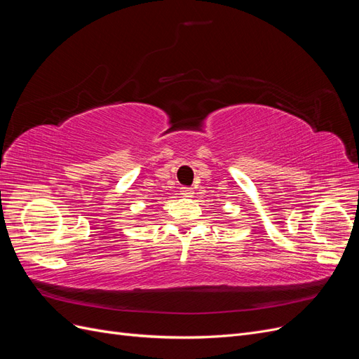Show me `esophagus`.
<instances>
[{
  "label": "esophagus",
  "mask_w": 359,
  "mask_h": 359,
  "mask_svg": "<svg viewBox=\"0 0 359 359\" xmlns=\"http://www.w3.org/2000/svg\"><path fill=\"white\" fill-rule=\"evenodd\" d=\"M180 191H181V194H182L184 198H191L193 194H194V190L191 187H181Z\"/></svg>",
  "instance_id": "obj_1"
}]
</instances>
